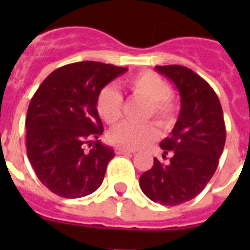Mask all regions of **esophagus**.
<instances>
[{"label": "esophagus", "instance_id": "34e87169", "mask_svg": "<svg viewBox=\"0 0 250 250\" xmlns=\"http://www.w3.org/2000/svg\"><path fill=\"white\" fill-rule=\"evenodd\" d=\"M115 151H116V154H119V155H121V154H132V152H135L134 150L125 149V147H116Z\"/></svg>", "mask_w": 250, "mask_h": 250}]
</instances>
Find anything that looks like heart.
I'll list each match as a JSON object with an SVG mask.
<instances>
[{"mask_svg": "<svg viewBox=\"0 0 250 250\" xmlns=\"http://www.w3.org/2000/svg\"><path fill=\"white\" fill-rule=\"evenodd\" d=\"M127 89L136 96L149 101L146 118H154L164 126L174 123L178 114V101L170 94V85L165 79L154 71H141L126 81ZM98 114L106 124H115L123 114V98L120 92L106 86L96 99ZM159 127L154 123L132 124L123 123L110 130L111 144L125 149L144 147L159 138Z\"/></svg>", "mask_w": 250, "mask_h": 250, "instance_id": "heart-1", "label": "heart"}]
</instances>
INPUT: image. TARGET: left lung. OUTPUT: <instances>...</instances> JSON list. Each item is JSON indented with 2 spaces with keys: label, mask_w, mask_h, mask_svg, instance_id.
Wrapping results in <instances>:
<instances>
[{
  "label": "left lung",
  "mask_w": 250,
  "mask_h": 250,
  "mask_svg": "<svg viewBox=\"0 0 250 250\" xmlns=\"http://www.w3.org/2000/svg\"><path fill=\"white\" fill-rule=\"evenodd\" d=\"M180 94V114L171 135L160 143L167 164L154 165L140 176L143 193L161 205L183 204L202 193L215 173L225 144V124L220 101L211 86L180 65L156 66Z\"/></svg>",
  "instance_id": "1"
}]
</instances>
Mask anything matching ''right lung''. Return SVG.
<instances>
[{
  "label": "right lung",
  "mask_w": 250,
  "mask_h": 250,
  "mask_svg": "<svg viewBox=\"0 0 250 250\" xmlns=\"http://www.w3.org/2000/svg\"><path fill=\"white\" fill-rule=\"evenodd\" d=\"M126 70L98 61L68 63L51 72L31 99L26 116L28 160L40 182L56 195L81 198L103 183L115 152L98 140L104 126L96 99Z\"/></svg>",
  "instance_id": "add662e5"
}]
</instances>
